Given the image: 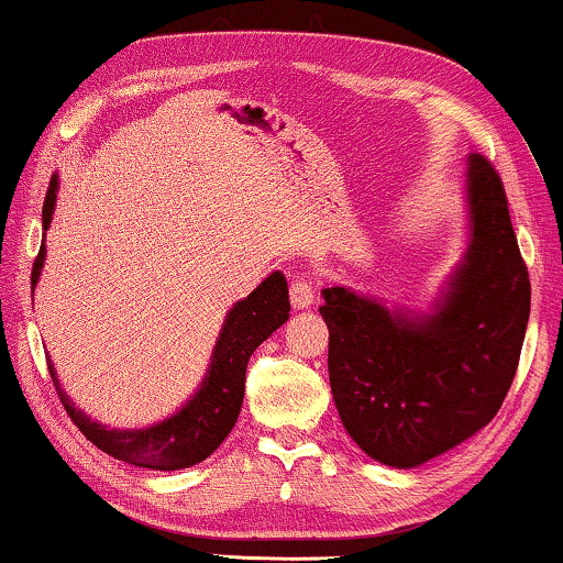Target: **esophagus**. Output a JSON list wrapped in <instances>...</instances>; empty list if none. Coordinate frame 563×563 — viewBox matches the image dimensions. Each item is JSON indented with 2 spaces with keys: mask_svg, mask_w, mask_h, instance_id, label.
<instances>
[{
  "mask_svg": "<svg viewBox=\"0 0 563 563\" xmlns=\"http://www.w3.org/2000/svg\"><path fill=\"white\" fill-rule=\"evenodd\" d=\"M289 297H291V307L295 309H305L314 301V287L312 282L309 279H301V276H297V279H291L289 284Z\"/></svg>",
  "mask_w": 563,
  "mask_h": 563,
  "instance_id": "1",
  "label": "esophagus"
}]
</instances>
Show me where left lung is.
<instances>
[{
    "label": "left lung",
    "mask_w": 563,
    "mask_h": 563,
    "mask_svg": "<svg viewBox=\"0 0 563 563\" xmlns=\"http://www.w3.org/2000/svg\"><path fill=\"white\" fill-rule=\"evenodd\" d=\"M472 246L437 314L409 320L373 299L324 289L328 371L342 427L373 460L417 467L490 423L516 378L531 279L505 187L470 157Z\"/></svg>",
    "instance_id": "left-lung-1"
}]
</instances>
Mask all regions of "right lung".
I'll return each instance as SVG.
<instances>
[{"instance_id":"obj_1","label":"right lung","mask_w":563,"mask_h":563,"mask_svg":"<svg viewBox=\"0 0 563 563\" xmlns=\"http://www.w3.org/2000/svg\"><path fill=\"white\" fill-rule=\"evenodd\" d=\"M55 190L58 180L47 185L43 202V228L47 231L55 208ZM45 246H40V254L32 264V284H37L40 268H43ZM289 320V289L284 274L274 272L266 282L258 284V289L251 291L246 299H241L225 317L223 332L218 338L213 363L198 394L190 398L180 413L173 419L154 423L150 429H106L73 409L70 398L60 390V383L55 378L53 363H47L51 376L58 390L60 401L68 411L73 423L84 431L88 442L99 446L101 452L111 454L121 462L134 464L146 470H185L202 460H208L223 439L231 434L235 419L241 413L243 388H246V368L249 357L254 350L272 335V332Z\"/></svg>"}]
</instances>
